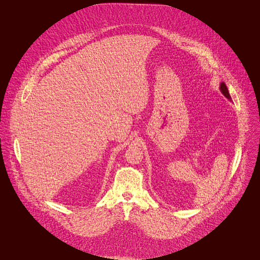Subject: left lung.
Returning <instances> with one entry per match:
<instances>
[{
    "mask_svg": "<svg viewBox=\"0 0 260 260\" xmlns=\"http://www.w3.org/2000/svg\"><path fill=\"white\" fill-rule=\"evenodd\" d=\"M220 90H221V92L224 94L225 98H227L228 100L231 101V96H230V94H229V92H228V89H227V86L225 85V83H221Z\"/></svg>",
    "mask_w": 260,
    "mask_h": 260,
    "instance_id": "1",
    "label": "left lung"
}]
</instances>
